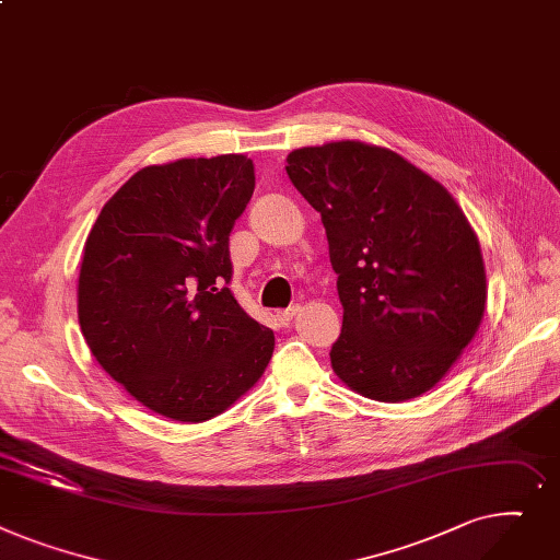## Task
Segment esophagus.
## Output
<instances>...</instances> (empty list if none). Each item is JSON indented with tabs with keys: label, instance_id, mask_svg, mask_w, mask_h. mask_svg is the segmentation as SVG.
Segmentation results:
<instances>
[{
	"label": "esophagus",
	"instance_id": "obj_1",
	"mask_svg": "<svg viewBox=\"0 0 560 560\" xmlns=\"http://www.w3.org/2000/svg\"><path fill=\"white\" fill-rule=\"evenodd\" d=\"M295 312H299V305H291V307H287V310L276 312V318L280 320V325H289V320L295 316Z\"/></svg>",
	"mask_w": 560,
	"mask_h": 560
}]
</instances>
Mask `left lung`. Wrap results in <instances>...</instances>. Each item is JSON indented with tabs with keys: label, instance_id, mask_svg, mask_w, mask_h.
<instances>
[{
	"label": "left lung",
	"instance_id": "8db88e82",
	"mask_svg": "<svg viewBox=\"0 0 560 560\" xmlns=\"http://www.w3.org/2000/svg\"><path fill=\"white\" fill-rule=\"evenodd\" d=\"M284 170L320 212L339 276L335 373L371 400L418 398L452 369L483 316V259L466 214L441 183L371 144L295 149Z\"/></svg>",
	"mask_w": 560,
	"mask_h": 560
}]
</instances>
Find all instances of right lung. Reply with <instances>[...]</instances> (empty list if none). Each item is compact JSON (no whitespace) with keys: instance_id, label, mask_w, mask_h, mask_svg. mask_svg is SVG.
<instances>
[{"instance_id":"obj_1","label":"right lung","mask_w":560,"mask_h":560,"mask_svg":"<svg viewBox=\"0 0 560 560\" xmlns=\"http://www.w3.org/2000/svg\"><path fill=\"white\" fill-rule=\"evenodd\" d=\"M253 189L246 155L144 167L104 206L85 240L81 332L102 369L160 416L214 418L273 354V332L228 287V237Z\"/></svg>"}]
</instances>
